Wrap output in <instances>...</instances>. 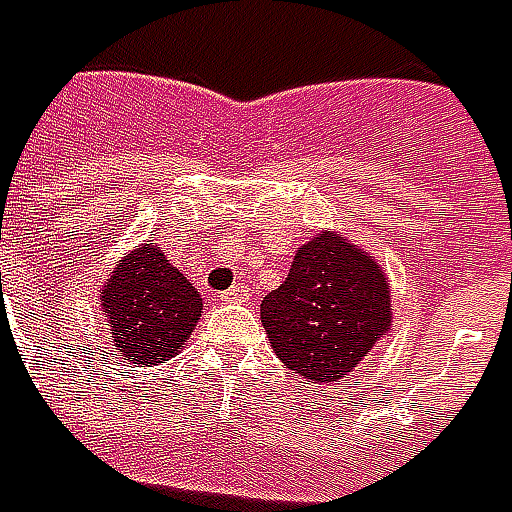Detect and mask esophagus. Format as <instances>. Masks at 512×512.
<instances>
[{
  "mask_svg": "<svg viewBox=\"0 0 512 512\" xmlns=\"http://www.w3.org/2000/svg\"><path fill=\"white\" fill-rule=\"evenodd\" d=\"M220 297H223L226 303H245V300L250 297V289L245 284H234L231 289H226V292H223Z\"/></svg>",
  "mask_w": 512,
  "mask_h": 512,
  "instance_id": "esophagus-1",
  "label": "esophagus"
}]
</instances>
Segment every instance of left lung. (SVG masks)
<instances>
[{"mask_svg": "<svg viewBox=\"0 0 512 512\" xmlns=\"http://www.w3.org/2000/svg\"><path fill=\"white\" fill-rule=\"evenodd\" d=\"M389 322L386 275L339 234L306 242L284 284L262 300V325L275 355L314 383L342 380Z\"/></svg>", "mask_w": 512, "mask_h": 512, "instance_id": "left-lung-1", "label": "left lung"}]
</instances>
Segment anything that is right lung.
Returning a JSON list of instances; mask_svg holds the SVG:
<instances>
[{
    "mask_svg": "<svg viewBox=\"0 0 512 512\" xmlns=\"http://www.w3.org/2000/svg\"><path fill=\"white\" fill-rule=\"evenodd\" d=\"M101 300L110 320L112 353L140 366L165 364L170 355H179L204 308L195 286L151 239L115 267Z\"/></svg>",
    "mask_w": 512,
    "mask_h": 512,
    "instance_id": "add662e5",
    "label": "right lung"
}]
</instances>
